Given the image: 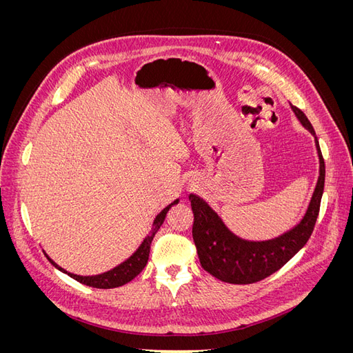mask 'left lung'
I'll use <instances>...</instances> for the list:
<instances>
[{
	"label": "left lung",
	"mask_w": 353,
	"mask_h": 353,
	"mask_svg": "<svg viewBox=\"0 0 353 353\" xmlns=\"http://www.w3.org/2000/svg\"><path fill=\"white\" fill-rule=\"evenodd\" d=\"M297 121L314 137L318 154V178L307 208L294 227L268 240H245L231 231L209 203L190 194L194 213L193 239L203 270L230 284H252L279 271L307 243L318 218L324 193L325 165L311 122L302 110L290 104Z\"/></svg>",
	"instance_id": "obj_1"
}]
</instances>
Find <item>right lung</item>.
Masks as SVG:
<instances>
[{
	"label": "right lung",
	"mask_w": 353,
	"mask_h": 353,
	"mask_svg": "<svg viewBox=\"0 0 353 353\" xmlns=\"http://www.w3.org/2000/svg\"><path fill=\"white\" fill-rule=\"evenodd\" d=\"M179 203V199H175L170 205H168L162 212H159V215L154 218L153 221V225H152V230L148 231V234L145 236V239L141 241V244L138 245V249L128 258L126 261H123L122 263H119L117 266H114V268H112L110 271H105L103 274H99V275H77V274H72V272H68L65 268H61V266H59L54 261H52L50 256L44 252V254L47 256V259L51 262V265L54 266V268H57L59 271L68 274L69 276H72L73 280H77L85 285H90V287H95V288H114V287H121L126 283L132 281L135 276L140 274L144 266L147 265V261H148V254H150V245H152V241L154 239V236L157 234V231L160 230V227H162V223L166 218V213L169 212V209L172 208L174 205H178Z\"/></svg>",
	"instance_id": "1"
}]
</instances>
